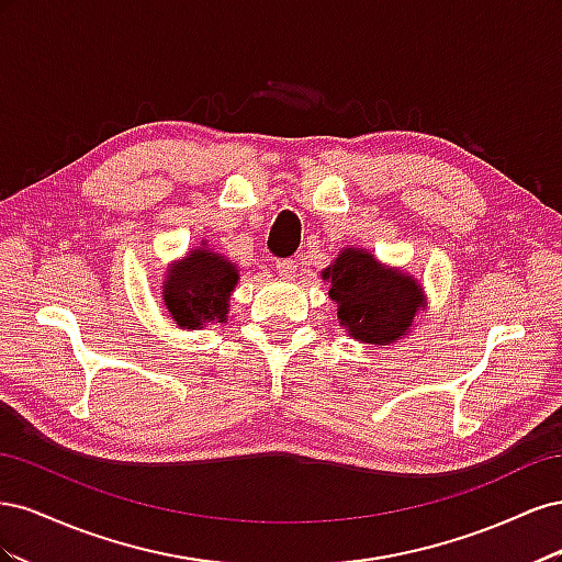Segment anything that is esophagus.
<instances>
[{"mask_svg":"<svg viewBox=\"0 0 562 562\" xmlns=\"http://www.w3.org/2000/svg\"><path fill=\"white\" fill-rule=\"evenodd\" d=\"M277 271L281 279L293 281L297 277V262L295 260H277Z\"/></svg>","mask_w":562,"mask_h":562,"instance_id":"obj_1","label":"esophagus"}]
</instances>
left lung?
Instances as JSON below:
<instances>
[{
    "label": "left lung",
    "mask_w": 562,
    "mask_h": 562,
    "mask_svg": "<svg viewBox=\"0 0 562 562\" xmlns=\"http://www.w3.org/2000/svg\"><path fill=\"white\" fill-rule=\"evenodd\" d=\"M330 283L328 297L337 304L345 333L363 345L391 347L411 335L415 316L427 310L419 281L398 267L380 262L366 248L347 246L321 271Z\"/></svg>",
    "instance_id": "left-lung-1"
}]
</instances>
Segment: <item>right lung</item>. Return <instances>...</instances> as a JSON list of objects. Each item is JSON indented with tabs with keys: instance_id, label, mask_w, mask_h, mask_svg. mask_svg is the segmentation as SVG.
I'll use <instances>...</instances> for the list:
<instances>
[{
	"instance_id": "1",
	"label": "right lung",
	"mask_w": 562,
	"mask_h": 562,
	"mask_svg": "<svg viewBox=\"0 0 562 562\" xmlns=\"http://www.w3.org/2000/svg\"><path fill=\"white\" fill-rule=\"evenodd\" d=\"M239 267L225 252L201 241L182 260L166 267L161 300L182 330H201L209 323H225L229 297L239 283Z\"/></svg>"
}]
</instances>
